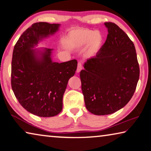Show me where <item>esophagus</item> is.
Wrapping results in <instances>:
<instances>
[{"mask_svg":"<svg viewBox=\"0 0 151 151\" xmlns=\"http://www.w3.org/2000/svg\"><path fill=\"white\" fill-rule=\"evenodd\" d=\"M82 70V63H78L77 64V68H76V73H79V72Z\"/></svg>","mask_w":151,"mask_h":151,"instance_id":"1","label":"esophagus"}]
</instances>
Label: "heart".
<instances>
[{
  "instance_id": "heart-1",
  "label": "heart",
  "mask_w": 151,
  "mask_h": 151,
  "mask_svg": "<svg viewBox=\"0 0 151 151\" xmlns=\"http://www.w3.org/2000/svg\"><path fill=\"white\" fill-rule=\"evenodd\" d=\"M104 38L101 33L91 29L78 30L70 35V44L75 48H82L87 45L88 52L94 53L101 47Z\"/></svg>"
}]
</instances>
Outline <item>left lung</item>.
Returning <instances> with one entry per match:
<instances>
[{
  "label": "left lung",
  "mask_w": 151,
  "mask_h": 151,
  "mask_svg": "<svg viewBox=\"0 0 151 151\" xmlns=\"http://www.w3.org/2000/svg\"><path fill=\"white\" fill-rule=\"evenodd\" d=\"M108 34L96 56L87 60L80 73L86 108L98 116L126 106L133 96L140 75L134 45L116 24L104 23Z\"/></svg>",
  "instance_id": "obj_1"
}]
</instances>
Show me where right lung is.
I'll list each match as a JSON object with an SVG mask.
<instances>
[{
  "mask_svg": "<svg viewBox=\"0 0 151 151\" xmlns=\"http://www.w3.org/2000/svg\"><path fill=\"white\" fill-rule=\"evenodd\" d=\"M59 27L60 24L33 23L22 33L13 52L12 89L24 108L40 117L60 113L68 81L77 68L76 60L62 63L52 61V49H32Z\"/></svg>",
  "mask_w": 151,
  "mask_h": 151,
  "instance_id": "obj_1",
  "label": "right lung"
}]
</instances>
